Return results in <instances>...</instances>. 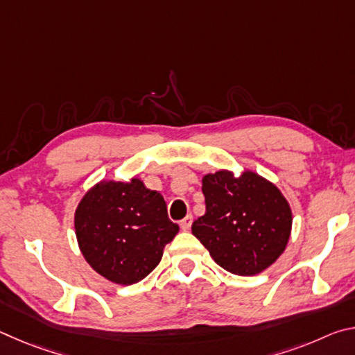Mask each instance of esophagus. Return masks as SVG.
Wrapping results in <instances>:
<instances>
[{"label": "esophagus", "instance_id": "1", "mask_svg": "<svg viewBox=\"0 0 355 355\" xmlns=\"http://www.w3.org/2000/svg\"><path fill=\"white\" fill-rule=\"evenodd\" d=\"M192 224V216L188 214L184 219L180 220V227H182V230H189Z\"/></svg>", "mask_w": 355, "mask_h": 355}]
</instances>
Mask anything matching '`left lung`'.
Wrapping results in <instances>:
<instances>
[{"label": "left lung", "mask_w": 355, "mask_h": 355, "mask_svg": "<svg viewBox=\"0 0 355 355\" xmlns=\"http://www.w3.org/2000/svg\"><path fill=\"white\" fill-rule=\"evenodd\" d=\"M207 211L192 222V235L213 260L236 275H255L284 254L293 214L280 189L252 171L202 178Z\"/></svg>", "instance_id": "left-lung-1"}]
</instances>
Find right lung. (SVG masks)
I'll list each match as a JSON object with an SVG mask.
<instances>
[{
  "mask_svg": "<svg viewBox=\"0 0 355 355\" xmlns=\"http://www.w3.org/2000/svg\"><path fill=\"white\" fill-rule=\"evenodd\" d=\"M75 232L95 272L114 284L133 285L158 266L178 225L167 216L163 196L147 189L142 180H101L78 203Z\"/></svg>",
  "mask_w": 355,
  "mask_h": 355,
  "instance_id": "1",
  "label": "right lung"
}]
</instances>
